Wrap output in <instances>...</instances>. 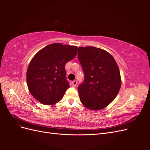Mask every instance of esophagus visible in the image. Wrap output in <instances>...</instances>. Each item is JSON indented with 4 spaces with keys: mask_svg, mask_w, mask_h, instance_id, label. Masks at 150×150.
<instances>
[{
    "mask_svg": "<svg viewBox=\"0 0 150 150\" xmlns=\"http://www.w3.org/2000/svg\"><path fill=\"white\" fill-rule=\"evenodd\" d=\"M72 85L73 86H76L77 85V81L74 80L73 81H72Z\"/></svg>",
    "mask_w": 150,
    "mask_h": 150,
    "instance_id": "1",
    "label": "esophagus"
}]
</instances>
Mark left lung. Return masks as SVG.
I'll use <instances>...</instances> for the list:
<instances>
[{
    "label": "left lung",
    "instance_id": "1",
    "mask_svg": "<svg viewBox=\"0 0 150 150\" xmlns=\"http://www.w3.org/2000/svg\"><path fill=\"white\" fill-rule=\"evenodd\" d=\"M78 59L84 73L78 89L80 101L89 110H100L118 94L121 79L118 66L110 53L92 46L79 47Z\"/></svg>",
    "mask_w": 150,
    "mask_h": 150
}]
</instances>
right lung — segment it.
I'll return each instance as SVG.
<instances>
[{"label": "right lung", "mask_w": 150, "mask_h": 150, "mask_svg": "<svg viewBox=\"0 0 150 150\" xmlns=\"http://www.w3.org/2000/svg\"><path fill=\"white\" fill-rule=\"evenodd\" d=\"M78 47L61 43L47 45L32 59L27 70V84L30 94L45 105L59 101L69 84L65 65L74 58Z\"/></svg>", "instance_id": "obj_1"}]
</instances>
